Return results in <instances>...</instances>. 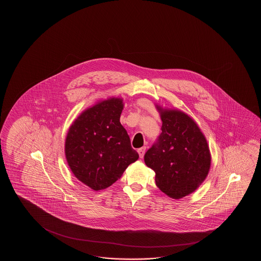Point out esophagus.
<instances>
[{
    "instance_id": "esophagus-1",
    "label": "esophagus",
    "mask_w": 261,
    "mask_h": 261,
    "mask_svg": "<svg viewBox=\"0 0 261 261\" xmlns=\"http://www.w3.org/2000/svg\"><path fill=\"white\" fill-rule=\"evenodd\" d=\"M145 150H146V147H145V146H144V147H141V148H139V149L137 150V151H138L139 155H140V158H141V159H143V158H144Z\"/></svg>"
}]
</instances>
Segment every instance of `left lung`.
Segmentation results:
<instances>
[{
  "mask_svg": "<svg viewBox=\"0 0 261 261\" xmlns=\"http://www.w3.org/2000/svg\"><path fill=\"white\" fill-rule=\"evenodd\" d=\"M161 130L144 154V162L155 173V185L172 199L194 192L205 180L211 154L203 133L191 117L179 110L163 109Z\"/></svg>",
  "mask_w": 261,
  "mask_h": 261,
  "instance_id": "8db88e82",
  "label": "left lung"
}]
</instances>
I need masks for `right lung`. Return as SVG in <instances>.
<instances>
[{
    "label": "right lung",
    "instance_id": "right-lung-1",
    "mask_svg": "<svg viewBox=\"0 0 261 261\" xmlns=\"http://www.w3.org/2000/svg\"><path fill=\"white\" fill-rule=\"evenodd\" d=\"M123 106L120 98L99 101L85 110L67 133L68 165L79 181L95 191L110 187L139 159L119 121Z\"/></svg>",
    "mask_w": 261,
    "mask_h": 261
}]
</instances>
